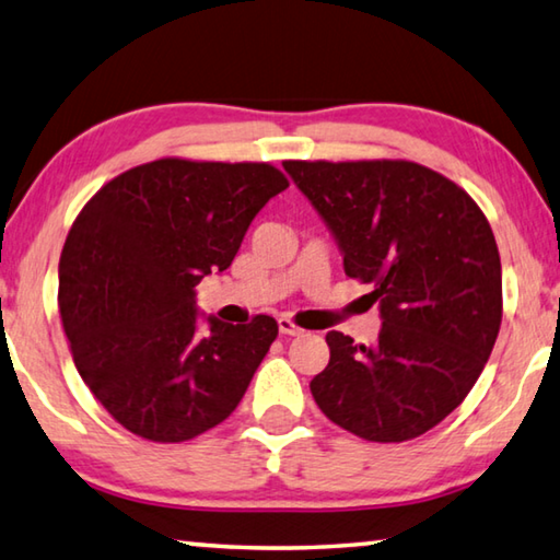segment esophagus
<instances>
[{
  "label": "esophagus",
  "instance_id": "esophagus-1",
  "mask_svg": "<svg viewBox=\"0 0 560 560\" xmlns=\"http://www.w3.org/2000/svg\"><path fill=\"white\" fill-rule=\"evenodd\" d=\"M279 334L281 336H301L303 330L299 326H293L289 318H279Z\"/></svg>",
  "mask_w": 560,
  "mask_h": 560
}]
</instances>
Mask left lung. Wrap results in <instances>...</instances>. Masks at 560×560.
<instances>
[{
	"label": "left lung",
	"instance_id": "left-lung-1",
	"mask_svg": "<svg viewBox=\"0 0 560 560\" xmlns=\"http://www.w3.org/2000/svg\"><path fill=\"white\" fill-rule=\"evenodd\" d=\"M283 170L334 234L348 277L371 283L383 318L371 346L326 336L316 405L363 440L420 438L462 405L497 343L501 261L485 212L407 160H287Z\"/></svg>",
	"mask_w": 560,
	"mask_h": 560
}]
</instances>
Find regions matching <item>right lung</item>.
<instances>
[{
	"label": "right lung",
	"mask_w": 560,
	"mask_h": 560,
	"mask_svg": "<svg viewBox=\"0 0 560 560\" xmlns=\"http://www.w3.org/2000/svg\"><path fill=\"white\" fill-rule=\"evenodd\" d=\"M289 179L267 163L165 158L103 185L66 236L59 308L75 371L122 428L185 442L234 412L279 334L271 316L200 328L197 291L224 271Z\"/></svg>",
	"instance_id": "add662e5"
}]
</instances>
